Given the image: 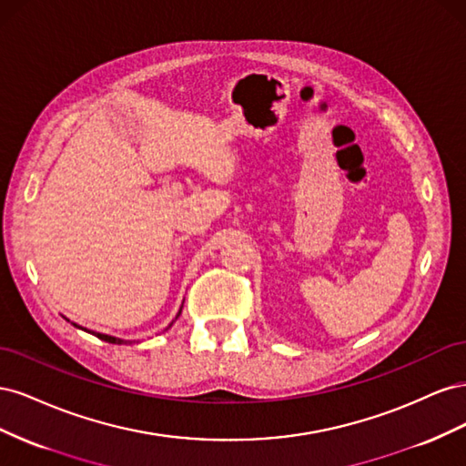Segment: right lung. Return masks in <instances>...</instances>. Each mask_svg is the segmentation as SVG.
<instances>
[{
	"label": "right lung",
	"instance_id": "obj_1",
	"mask_svg": "<svg viewBox=\"0 0 466 466\" xmlns=\"http://www.w3.org/2000/svg\"><path fill=\"white\" fill-rule=\"evenodd\" d=\"M180 311H182V307H180ZM180 311H178V315H180ZM177 315V317H178ZM74 327H77V324L74 322ZM168 327H173V322L168 324ZM167 327V329H168ZM77 329H81V327H77ZM96 338H101V340H105V342H108V344H124V340H120V338H116V336H108V334H101V332H93Z\"/></svg>",
	"mask_w": 466,
	"mask_h": 466
}]
</instances>
